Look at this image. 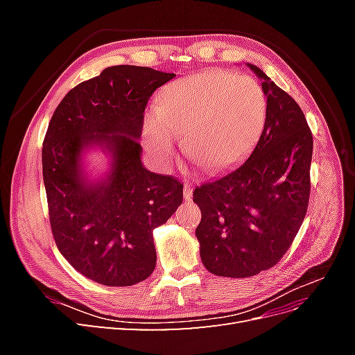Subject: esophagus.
Instances as JSON below:
<instances>
[{
    "instance_id": "1",
    "label": "esophagus",
    "mask_w": 355,
    "mask_h": 355,
    "mask_svg": "<svg viewBox=\"0 0 355 355\" xmlns=\"http://www.w3.org/2000/svg\"><path fill=\"white\" fill-rule=\"evenodd\" d=\"M184 198H185L187 201H189V200L192 198V188H191V185H188V184H185V187H184Z\"/></svg>"
}]
</instances>
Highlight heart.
Returning <instances> with one entry per match:
<instances>
[{
  "instance_id": "heart-1",
  "label": "heart",
  "mask_w": 355,
  "mask_h": 355,
  "mask_svg": "<svg viewBox=\"0 0 355 355\" xmlns=\"http://www.w3.org/2000/svg\"><path fill=\"white\" fill-rule=\"evenodd\" d=\"M266 99L249 75L206 71L171 84L159 110L145 121V148L161 166L176 157L178 135L204 170H222L240 161L261 135Z\"/></svg>"
}]
</instances>
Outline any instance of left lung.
Returning <instances> with one entry per match:
<instances>
[{"label":"left lung","mask_w":355,"mask_h":355,"mask_svg":"<svg viewBox=\"0 0 355 355\" xmlns=\"http://www.w3.org/2000/svg\"><path fill=\"white\" fill-rule=\"evenodd\" d=\"M262 78L263 130L253 153L230 173L196 187L201 210L196 230L207 271L244 278L270 270L286 254L302 225L311 192L313 133L292 96Z\"/></svg>","instance_id":"left-lung-1"}]
</instances>
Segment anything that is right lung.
Instances as JSON below:
<instances>
[{
  "label": "right lung",
  "instance_id": "obj_1",
  "mask_svg": "<svg viewBox=\"0 0 355 355\" xmlns=\"http://www.w3.org/2000/svg\"><path fill=\"white\" fill-rule=\"evenodd\" d=\"M175 73L118 65L83 81L58 105L42 142L49 219L59 252L84 277L127 287L153 274V231L184 200V185L141 163L144 112L153 93ZM92 143L114 158L112 173L85 184L79 155Z\"/></svg>",
  "mask_w": 355,
  "mask_h": 355
}]
</instances>
